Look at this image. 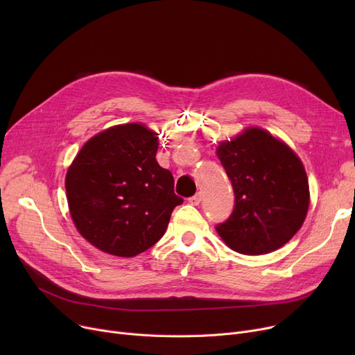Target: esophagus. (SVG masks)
Here are the masks:
<instances>
[{"label": "esophagus", "instance_id": "obj_1", "mask_svg": "<svg viewBox=\"0 0 355 355\" xmlns=\"http://www.w3.org/2000/svg\"><path fill=\"white\" fill-rule=\"evenodd\" d=\"M189 202H190V204H193V206H198V204L201 202V194H200V193H197L196 196L190 197V198H189Z\"/></svg>", "mask_w": 355, "mask_h": 355}]
</instances>
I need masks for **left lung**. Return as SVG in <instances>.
Wrapping results in <instances>:
<instances>
[{
    "label": "left lung",
    "mask_w": 355,
    "mask_h": 355,
    "mask_svg": "<svg viewBox=\"0 0 355 355\" xmlns=\"http://www.w3.org/2000/svg\"><path fill=\"white\" fill-rule=\"evenodd\" d=\"M217 157L234 191L233 213L216 226L225 243L243 254H266L288 243L309 207L300 157L260 128L221 142Z\"/></svg>",
    "instance_id": "1"
}]
</instances>
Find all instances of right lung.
Segmentation results:
<instances>
[{
    "label": "right lung",
    "mask_w": 355,
    "mask_h": 355,
    "mask_svg": "<svg viewBox=\"0 0 355 355\" xmlns=\"http://www.w3.org/2000/svg\"><path fill=\"white\" fill-rule=\"evenodd\" d=\"M158 134L141 123L112 126L90 138L66 174L70 214L99 250L132 257L164 236L182 198L155 159Z\"/></svg>",
    "instance_id": "right-lung-1"
}]
</instances>
